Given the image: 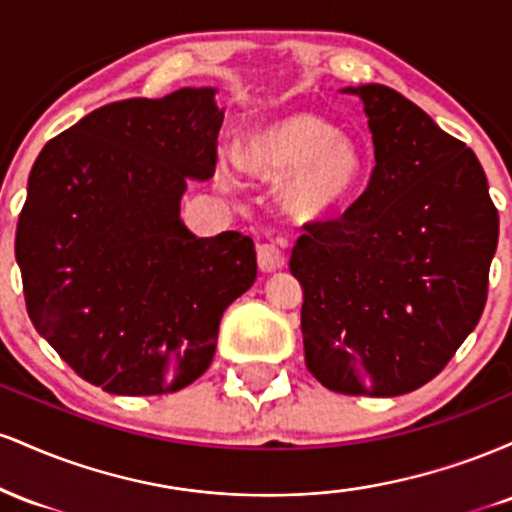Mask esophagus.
Here are the masks:
<instances>
[{"label":"esophagus","mask_w":512,"mask_h":512,"mask_svg":"<svg viewBox=\"0 0 512 512\" xmlns=\"http://www.w3.org/2000/svg\"><path fill=\"white\" fill-rule=\"evenodd\" d=\"M257 264H260L262 272H276V269L284 267V252L274 243L257 245Z\"/></svg>","instance_id":"1"}]
</instances>
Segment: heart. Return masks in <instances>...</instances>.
Wrapping results in <instances>:
<instances>
[{
  "label": "heart",
  "mask_w": 512,
  "mask_h": 512,
  "mask_svg": "<svg viewBox=\"0 0 512 512\" xmlns=\"http://www.w3.org/2000/svg\"><path fill=\"white\" fill-rule=\"evenodd\" d=\"M240 163L264 180L284 179L276 202L293 221H325L354 197L366 170L361 146L349 134L305 110L269 115L252 122L240 146ZM216 180L233 187L238 166L219 158Z\"/></svg>",
  "instance_id": "1"
}]
</instances>
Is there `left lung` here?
<instances>
[{
	"label": "left lung",
	"mask_w": 512,
	"mask_h": 512,
	"mask_svg": "<svg viewBox=\"0 0 512 512\" xmlns=\"http://www.w3.org/2000/svg\"><path fill=\"white\" fill-rule=\"evenodd\" d=\"M361 98L375 166L342 219L291 250L305 366L342 395L419 390L477 327L498 245L484 168L419 105L383 84Z\"/></svg>",
	"instance_id": "obj_1"
}]
</instances>
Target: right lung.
Segmentation results:
<instances>
[{
    "mask_svg": "<svg viewBox=\"0 0 512 512\" xmlns=\"http://www.w3.org/2000/svg\"><path fill=\"white\" fill-rule=\"evenodd\" d=\"M219 88L103 105L40 151L16 228L33 327L113 395H166L209 368L223 310L255 284L252 238H199L187 180L216 166Z\"/></svg>",
    "mask_w": 512,
    "mask_h": 512,
    "instance_id": "add662e5",
    "label": "right lung"
}]
</instances>
